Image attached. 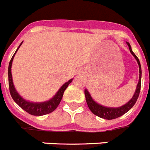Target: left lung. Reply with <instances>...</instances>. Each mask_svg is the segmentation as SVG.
Returning a JSON list of instances; mask_svg holds the SVG:
<instances>
[{"instance_id": "1", "label": "left lung", "mask_w": 150, "mask_h": 150, "mask_svg": "<svg viewBox=\"0 0 150 150\" xmlns=\"http://www.w3.org/2000/svg\"><path fill=\"white\" fill-rule=\"evenodd\" d=\"M127 44L128 45L129 49H130V53L132 54L133 56L135 57V59L137 61V64L139 65V82H138L137 86V89L135 93H134V96L131 98L128 102H127L126 104L124 105L118 107V108H109V107H105V106L101 105L98 104L97 102H95L93 99L91 95L88 92L86 89L84 91L86 96V103L88 105V107L90 109V111L93 112L94 115L96 116L102 118L107 119V120H112V119H115L117 117H121V115H125V113L128 112L130 108H132L133 106L135 105L137 100L138 97H139V91H140V86H141V75H142V70H141V65L139 63L138 57H137L136 54L133 52L132 49H131V46L129 44L128 42H127Z\"/></svg>"}]
</instances>
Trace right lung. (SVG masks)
I'll list each match as a JSON object with an SVG mask.
<instances>
[{
    "mask_svg": "<svg viewBox=\"0 0 150 150\" xmlns=\"http://www.w3.org/2000/svg\"><path fill=\"white\" fill-rule=\"evenodd\" d=\"M22 43L20 45V46L18 47L16 51L15 52L14 54L13 55L12 58H11L10 64H9L8 67V82H9V89H10V93H11V97L14 100V102H16L18 105L20 106V108H22L24 111L28 112L29 114L32 115H35V116H42V115H47L51 112H54V110L57 108L58 105L60 104V102L61 101V98L63 97V95L64 93L65 89L67 88L69 84L72 82L73 79L69 80L68 82L65 83L64 85L60 88V89L57 92L54 96L52 98H51L50 100L46 101V102H31L29 101L25 100L23 98H22L20 96V94L17 93V91L16 90L15 87H14L12 79V74H11V66H12V62L13 60V57L16 54V52L18 51L19 48L21 46Z\"/></svg>",
    "mask_w": 150,
    "mask_h": 150,
    "instance_id": "add662e5",
    "label": "right lung"
}]
</instances>
